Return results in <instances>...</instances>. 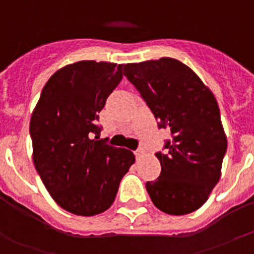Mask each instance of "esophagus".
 Returning <instances> with one entry per match:
<instances>
[{
  "label": "esophagus",
  "instance_id": "esophagus-1",
  "mask_svg": "<svg viewBox=\"0 0 254 254\" xmlns=\"http://www.w3.org/2000/svg\"><path fill=\"white\" fill-rule=\"evenodd\" d=\"M134 153H135V157H136V158H140V156L142 155V150H141V148H139V150L135 151Z\"/></svg>",
  "mask_w": 254,
  "mask_h": 254
}]
</instances>
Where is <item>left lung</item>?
Masks as SVG:
<instances>
[{
  "label": "left lung",
  "instance_id": "obj_1",
  "mask_svg": "<svg viewBox=\"0 0 254 254\" xmlns=\"http://www.w3.org/2000/svg\"><path fill=\"white\" fill-rule=\"evenodd\" d=\"M158 129L171 131L156 152L161 175L146 183L156 207L170 215L199 209L219 182L227 150L214 94L191 68L172 58L123 65Z\"/></svg>",
  "mask_w": 254,
  "mask_h": 254
}]
</instances>
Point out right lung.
Instances as JSON below:
<instances>
[{
    "label": "right lung",
    "instance_id": "obj_1",
    "mask_svg": "<svg viewBox=\"0 0 254 254\" xmlns=\"http://www.w3.org/2000/svg\"><path fill=\"white\" fill-rule=\"evenodd\" d=\"M123 79V65L78 61L54 73L30 119L35 170L66 211L93 216L114 201L135 156L99 139L98 113Z\"/></svg>",
    "mask_w": 254,
    "mask_h": 254
}]
</instances>
